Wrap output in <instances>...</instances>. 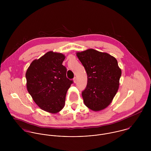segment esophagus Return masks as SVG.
<instances>
[{
	"label": "esophagus",
	"mask_w": 151,
	"mask_h": 151,
	"mask_svg": "<svg viewBox=\"0 0 151 151\" xmlns=\"http://www.w3.org/2000/svg\"><path fill=\"white\" fill-rule=\"evenodd\" d=\"M77 77H75L74 78V79H73V81H74V83H76V82H77Z\"/></svg>",
	"instance_id": "34e87169"
}]
</instances>
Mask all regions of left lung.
<instances>
[{
  "mask_svg": "<svg viewBox=\"0 0 151 151\" xmlns=\"http://www.w3.org/2000/svg\"><path fill=\"white\" fill-rule=\"evenodd\" d=\"M87 74V85L82 92L85 105L98 111L112 102L119 88L122 70L116 59L93 49L76 52Z\"/></svg>",
  "mask_w": 151,
  "mask_h": 151,
  "instance_id": "8db88e82",
  "label": "left lung"
}]
</instances>
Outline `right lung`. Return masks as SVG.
Masks as SVG:
<instances>
[{
  "instance_id": "1",
  "label": "right lung",
  "mask_w": 151,
  "mask_h": 151,
  "mask_svg": "<svg viewBox=\"0 0 151 151\" xmlns=\"http://www.w3.org/2000/svg\"><path fill=\"white\" fill-rule=\"evenodd\" d=\"M62 53L47 52L32 62L27 70V89L35 103L44 111L56 114L64 108L67 92L73 81L66 77Z\"/></svg>"
}]
</instances>
